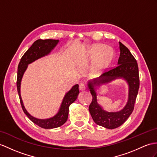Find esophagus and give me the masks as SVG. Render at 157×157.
Returning <instances> with one entry per match:
<instances>
[{
  "label": "esophagus",
  "mask_w": 157,
  "mask_h": 157,
  "mask_svg": "<svg viewBox=\"0 0 157 157\" xmlns=\"http://www.w3.org/2000/svg\"><path fill=\"white\" fill-rule=\"evenodd\" d=\"M79 89L81 90H84L86 89V86L83 82H81L79 84Z\"/></svg>",
  "instance_id": "obj_1"
}]
</instances>
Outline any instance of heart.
Here are the masks:
<instances>
[{
  "mask_svg": "<svg viewBox=\"0 0 157 157\" xmlns=\"http://www.w3.org/2000/svg\"><path fill=\"white\" fill-rule=\"evenodd\" d=\"M102 47L103 46L101 44H98L96 46V47H94L91 51L92 56H96ZM111 55H112L111 50H110L109 48H107V47L103 48L101 52H99V54L96 59V61H95V67L99 68L102 67V65H104V64L107 62L108 60L110 58Z\"/></svg>",
  "mask_w": 157,
  "mask_h": 157,
  "instance_id": "b5f03b06",
  "label": "heart"
}]
</instances>
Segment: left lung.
<instances>
[{
  "instance_id": "1",
  "label": "left lung",
  "mask_w": 157,
  "mask_h": 157,
  "mask_svg": "<svg viewBox=\"0 0 157 157\" xmlns=\"http://www.w3.org/2000/svg\"><path fill=\"white\" fill-rule=\"evenodd\" d=\"M119 48L121 53L118 65L103 73L98 78L89 81L88 84V87L93 97L89 107L91 117L97 124L109 129L120 127L131 115L134 110L140 85L139 67L135 58L128 48L121 42H119ZM117 78H123L128 81L129 86V100L125 108L121 112L109 113L103 110L97 103L94 87Z\"/></svg>"
}]
</instances>
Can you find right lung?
<instances>
[{
	"mask_svg": "<svg viewBox=\"0 0 157 157\" xmlns=\"http://www.w3.org/2000/svg\"><path fill=\"white\" fill-rule=\"evenodd\" d=\"M58 43L59 40L53 39H39L36 40L22 56L18 66L17 87L22 109L26 115L33 123L39 126L41 128L47 129L59 127L64 123H65L68 115V107L72 102L76 101L79 93L78 85H75L72 86V89L65 94L59 111L55 117L47 118V119H39V118H34L30 115L25 108L21 96V82L24 72L28 67V64L34 62L38 59H40L41 57L49 54L50 52L55 48Z\"/></svg>",
	"mask_w": 157,
	"mask_h": 157,
	"instance_id": "obj_1",
	"label": "right lung"
}]
</instances>
